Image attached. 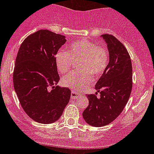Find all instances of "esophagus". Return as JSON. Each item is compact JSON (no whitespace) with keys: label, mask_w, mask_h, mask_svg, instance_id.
I'll list each match as a JSON object with an SVG mask.
<instances>
[{"label":"esophagus","mask_w":154,"mask_h":154,"mask_svg":"<svg viewBox=\"0 0 154 154\" xmlns=\"http://www.w3.org/2000/svg\"><path fill=\"white\" fill-rule=\"evenodd\" d=\"M81 94L79 92H77L75 91H71V98L72 99H76V98H77V97H79L80 96H81Z\"/></svg>","instance_id":"1"}]
</instances>
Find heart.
Instances as JSON below:
<instances>
[{
    "label": "heart",
    "mask_w": 154,
    "mask_h": 154,
    "mask_svg": "<svg viewBox=\"0 0 154 154\" xmlns=\"http://www.w3.org/2000/svg\"><path fill=\"white\" fill-rule=\"evenodd\" d=\"M68 51L60 49L55 55L56 64L61 73L70 71L77 62L79 71L71 73L62 79L63 85L81 91L91 85L93 77H101L109 66L110 55L108 48L97 45L88 40H79L69 45Z\"/></svg>",
    "instance_id": "heart-1"
}]
</instances>
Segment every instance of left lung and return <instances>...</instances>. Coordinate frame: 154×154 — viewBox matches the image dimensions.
I'll return each instance as SVG.
<instances>
[{"instance_id": "1", "label": "left lung", "mask_w": 154, "mask_h": 154, "mask_svg": "<svg viewBox=\"0 0 154 154\" xmlns=\"http://www.w3.org/2000/svg\"><path fill=\"white\" fill-rule=\"evenodd\" d=\"M110 55L109 66L95 85L97 92L87 95L89 105L83 112L87 123L94 127L109 125L123 111L133 87L130 56L124 45L114 35H101ZM99 92L100 96H97Z\"/></svg>"}]
</instances>
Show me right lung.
<instances>
[{
    "label": "right lung",
    "instance_id": "1",
    "mask_svg": "<svg viewBox=\"0 0 154 154\" xmlns=\"http://www.w3.org/2000/svg\"><path fill=\"white\" fill-rule=\"evenodd\" d=\"M66 42V36L41 29L24 40L17 54L14 91L25 113L39 123L57 121L70 98L69 88L57 86L55 55Z\"/></svg>",
    "mask_w": 154,
    "mask_h": 154
}]
</instances>
